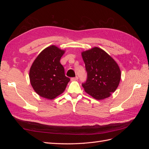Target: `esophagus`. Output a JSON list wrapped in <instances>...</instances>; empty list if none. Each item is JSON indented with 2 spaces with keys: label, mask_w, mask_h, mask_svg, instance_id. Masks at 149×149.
<instances>
[{
  "label": "esophagus",
  "mask_w": 149,
  "mask_h": 149,
  "mask_svg": "<svg viewBox=\"0 0 149 149\" xmlns=\"http://www.w3.org/2000/svg\"><path fill=\"white\" fill-rule=\"evenodd\" d=\"M78 76H75V77L71 78V81H76V80H78Z\"/></svg>",
  "instance_id": "esophagus-1"
}]
</instances>
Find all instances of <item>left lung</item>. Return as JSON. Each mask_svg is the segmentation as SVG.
<instances>
[{
  "label": "left lung",
  "mask_w": 149,
  "mask_h": 149,
  "mask_svg": "<svg viewBox=\"0 0 149 149\" xmlns=\"http://www.w3.org/2000/svg\"><path fill=\"white\" fill-rule=\"evenodd\" d=\"M87 71L84 91L97 100L109 97L118 87L120 70L118 65L103 49L94 47L81 53Z\"/></svg>",
  "instance_id": "left-lung-1"
}]
</instances>
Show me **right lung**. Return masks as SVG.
<instances>
[{
  "mask_svg": "<svg viewBox=\"0 0 149 149\" xmlns=\"http://www.w3.org/2000/svg\"><path fill=\"white\" fill-rule=\"evenodd\" d=\"M64 50L51 45L40 53L31 65L29 78L31 86L39 96L53 100L64 92L70 81L65 74L60 59Z\"/></svg>",
  "mask_w": 149,
  "mask_h": 149,
  "instance_id": "right-lung-1",
  "label": "right lung"
}]
</instances>
